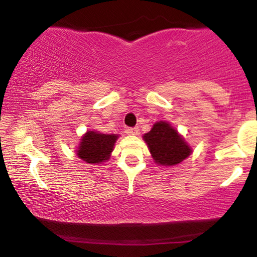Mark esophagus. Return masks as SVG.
<instances>
[{
    "instance_id": "esophagus-1",
    "label": "esophagus",
    "mask_w": 257,
    "mask_h": 257,
    "mask_svg": "<svg viewBox=\"0 0 257 257\" xmlns=\"http://www.w3.org/2000/svg\"><path fill=\"white\" fill-rule=\"evenodd\" d=\"M127 133H130V135L138 136L140 133V130H139V127H131V128H127Z\"/></svg>"
}]
</instances>
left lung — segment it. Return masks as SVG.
<instances>
[{
	"instance_id": "left-lung-1",
	"label": "left lung",
	"mask_w": 257,
	"mask_h": 257,
	"mask_svg": "<svg viewBox=\"0 0 257 257\" xmlns=\"http://www.w3.org/2000/svg\"><path fill=\"white\" fill-rule=\"evenodd\" d=\"M144 140L156 163L164 166L180 164L192 152L184 138L165 121L156 122L152 130L144 136Z\"/></svg>"
}]
</instances>
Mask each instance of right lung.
Returning a JSON list of instances; mask_svg holds the SVG:
<instances>
[{
  "label": "right lung",
  "instance_id": "obj_1",
  "mask_svg": "<svg viewBox=\"0 0 257 257\" xmlns=\"http://www.w3.org/2000/svg\"><path fill=\"white\" fill-rule=\"evenodd\" d=\"M117 138V135H103L87 131L80 140L77 156L89 164H99L110 158Z\"/></svg>",
  "mask_w": 257,
  "mask_h": 257
}]
</instances>
